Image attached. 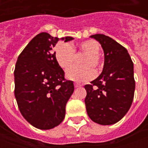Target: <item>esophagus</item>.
Wrapping results in <instances>:
<instances>
[{"instance_id": "esophagus-1", "label": "esophagus", "mask_w": 148, "mask_h": 148, "mask_svg": "<svg viewBox=\"0 0 148 148\" xmlns=\"http://www.w3.org/2000/svg\"><path fill=\"white\" fill-rule=\"evenodd\" d=\"M74 86H75V87H76V88L82 86V85H81V84H79V83H75V84H74Z\"/></svg>"}]
</instances>
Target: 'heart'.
Wrapping results in <instances>:
<instances>
[{
    "mask_svg": "<svg viewBox=\"0 0 148 148\" xmlns=\"http://www.w3.org/2000/svg\"><path fill=\"white\" fill-rule=\"evenodd\" d=\"M81 53L86 54L81 60V64L84 66H73L69 68L76 59L74 48L69 43H60L57 45L54 51V56L58 65L67 69L66 77L71 81L83 82L90 80L95 76V69L100 66L99 54L100 52L99 44L95 40H86L78 45Z\"/></svg>",
    "mask_w": 148,
    "mask_h": 148,
    "instance_id": "b5f03b06",
    "label": "heart"
}]
</instances>
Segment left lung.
I'll list each match as a JSON object with an SVG mask.
<instances>
[{
  "label": "left lung",
  "instance_id": "obj_1",
  "mask_svg": "<svg viewBox=\"0 0 148 148\" xmlns=\"http://www.w3.org/2000/svg\"><path fill=\"white\" fill-rule=\"evenodd\" d=\"M104 51L101 74L86 85L85 104L90 119L101 125H111L122 119L133 103L135 90L134 63L128 50L105 34L90 36Z\"/></svg>",
  "mask_w": 148,
  "mask_h": 148
}]
</instances>
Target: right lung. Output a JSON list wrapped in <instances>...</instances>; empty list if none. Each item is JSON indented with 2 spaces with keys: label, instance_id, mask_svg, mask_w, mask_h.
<instances>
[{
  "label": "right lung",
  "instance_id": "add662e5",
  "mask_svg": "<svg viewBox=\"0 0 148 148\" xmlns=\"http://www.w3.org/2000/svg\"><path fill=\"white\" fill-rule=\"evenodd\" d=\"M40 33L18 57L14 71V96L21 114L32 126L43 130L59 125L65 118L66 105L74 91L73 82L64 78L53 48L59 40Z\"/></svg>",
  "mask_w": 148,
  "mask_h": 148
}]
</instances>
